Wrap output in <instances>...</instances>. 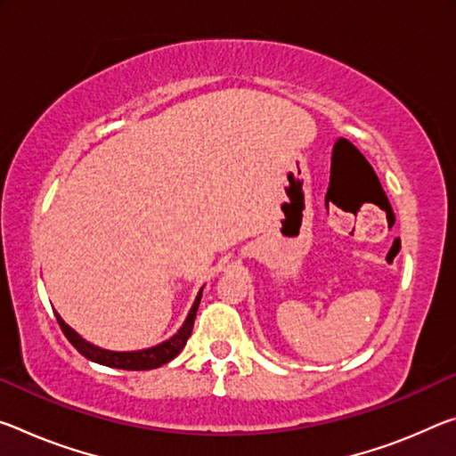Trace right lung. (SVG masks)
<instances>
[{
    "instance_id": "obj_1",
    "label": "right lung",
    "mask_w": 456,
    "mask_h": 456,
    "mask_svg": "<svg viewBox=\"0 0 456 456\" xmlns=\"http://www.w3.org/2000/svg\"><path fill=\"white\" fill-rule=\"evenodd\" d=\"M200 294H202V290L199 292L197 300H194V305L191 308L189 316H186L183 329H180L176 335L170 338V341H166V343L158 345V346H151V349H146V351L115 353V351L99 349V346L86 343L85 338L78 337L77 332L72 330L69 324L61 319L59 314H56V321H59L61 329L64 332V337L69 338L70 345L75 346V349L81 353L83 357L95 361V363L107 365V367H118V370H127V371L156 370V367H160V365L168 363V361L175 359L178 353L184 349V345H186V341H189V337H191V332H192V324H194V316H197V310H199Z\"/></svg>"
}]
</instances>
